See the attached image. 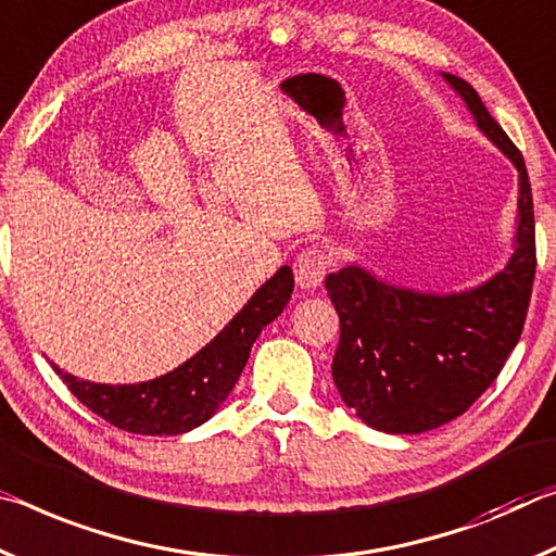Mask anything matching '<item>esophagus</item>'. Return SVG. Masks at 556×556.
Listing matches in <instances>:
<instances>
[{
    "instance_id": "obj_1",
    "label": "esophagus",
    "mask_w": 556,
    "mask_h": 556,
    "mask_svg": "<svg viewBox=\"0 0 556 556\" xmlns=\"http://www.w3.org/2000/svg\"><path fill=\"white\" fill-rule=\"evenodd\" d=\"M327 268H330V256L323 249H305L303 253H298L293 263L295 283L303 290L320 288Z\"/></svg>"
}]
</instances>
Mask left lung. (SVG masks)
Returning a JSON list of instances; mask_svg holds the SVG:
<instances>
[{
  "instance_id": "1",
  "label": "left lung",
  "mask_w": 556,
  "mask_h": 556,
  "mask_svg": "<svg viewBox=\"0 0 556 556\" xmlns=\"http://www.w3.org/2000/svg\"><path fill=\"white\" fill-rule=\"evenodd\" d=\"M476 127L517 169L513 256L466 290H416L381 280L359 263L325 278L340 315L332 379L342 402L371 429L424 433L453 421L493 384L522 334L534 280L530 177L476 88L441 73Z\"/></svg>"
}]
</instances>
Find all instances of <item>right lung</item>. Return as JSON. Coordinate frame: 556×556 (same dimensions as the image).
<instances>
[{"label":"right lung","mask_w":556,"mask_h":556,"mask_svg":"<svg viewBox=\"0 0 556 556\" xmlns=\"http://www.w3.org/2000/svg\"><path fill=\"white\" fill-rule=\"evenodd\" d=\"M293 286V270L280 266L212 342L157 379L115 387L78 379L56 364L51 367L80 404L117 429L140 435L187 433L206 424L229 399L253 342L283 313Z\"/></svg>","instance_id":"1"}]
</instances>
